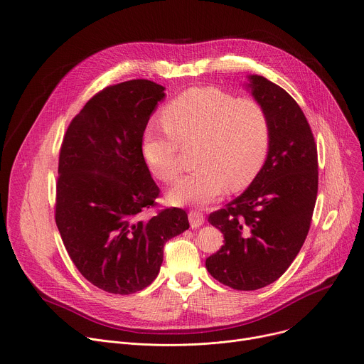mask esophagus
Listing matches in <instances>:
<instances>
[{
	"instance_id": "34e87169",
	"label": "esophagus",
	"mask_w": 364,
	"mask_h": 364,
	"mask_svg": "<svg viewBox=\"0 0 364 364\" xmlns=\"http://www.w3.org/2000/svg\"><path fill=\"white\" fill-rule=\"evenodd\" d=\"M188 222H190L191 228H199V226H202L205 223V216L199 210H191L188 213Z\"/></svg>"
}]
</instances>
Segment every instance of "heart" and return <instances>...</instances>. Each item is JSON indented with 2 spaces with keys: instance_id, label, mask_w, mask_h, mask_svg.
Masks as SVG:
<instances>
[{
  "instance_id": "heart-1",
  "label": "heart",
  "mask_w": 364,
  "mask_h": 364,
  "mask_svg": "<svg viewBox=\"0 0 364 364\" xmlns=\"http://www.w3.org/2000/svg\"><path fill=\"white\" fill-rule=\"evenodd\" d=\"M165 126L149 124L141 151L151 173L173 181L181 171V142L202 141V167L176 183V205H210L228 190L247 187L261 170L270 146V120L264 107L219 88H191L162 112Z\"/></svg>"
}]
</instances>
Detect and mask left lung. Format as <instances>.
Here are the masks:
<instances>
[{"mask_svg":"<svg viewBox=\"0 0 364 364\" xmlns=\"http://www.w3.org/2000/svg\"><path fill=\"white\" fill-rule=\"evenodd\" d=\"M247 91L270 120V146L248 188L209 223L225 245L206 259L219 283L257 290L276 282L299 254L318 193V155L309 123L291 95L261 75H248Z\"/></svg>","mask_w":364,"mask_h":364,"instance_id":"left-lung-1","label":"left lung"}]
</instances>
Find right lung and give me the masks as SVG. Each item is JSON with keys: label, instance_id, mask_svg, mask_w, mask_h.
<instances>
[{"label": "right lung", "instance_id": "1", "mask_svg": "<svg viewBox=\"0 0 364 364\" xmlns=\"http://www.w3.org/2000/svg\"><path fill=\"white\" fill-rule=\"evenodd\" d=\"M164 91L148 80L105 88L73 119L60 146L56 226L78 272L109 293L149 286L164 244L190 226L177 208L141 219L159 194L141 141Z\"/></svg>", "mask_w": 364, "mask_h": 364}]
</instances>
